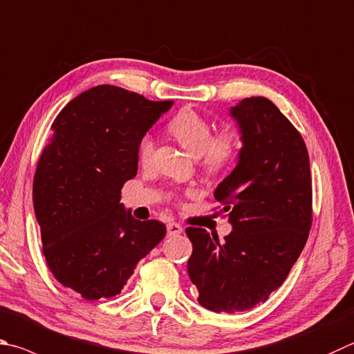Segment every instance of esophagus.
Returning a JSON list of instances; mask_svg holds the SVG:
<instances>
[{"label":"esophagus","instance_id":"1","mask_svg":"<svg viewBox=\"0 0 354 354\" xmlns=\"http://www.w3.org/2000/svg\"><path fill=\"white\" fill-rule=\"evenodd\" d=\"M183 226L181 224L178 223H169L167 224V232H169V235H179L183 232Z\"/></svg>","mask_w":354,"mask_h":354}]
</instances>
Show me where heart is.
<instances>
[{
    "mask_svg": "<svg viewBox=\"0 0 354 354\" xmlns=\"http://www.w3.org/2000/svg\"><path fill=\"white\" fill-rule=\"evenodd\" d=\"M169 133L181 144L190 155L198 156L199 167L209 176L226 173L240 158L243 138L235 128H221L214 131L210 122L203 114L185 108L169 122ZM155 153V139L144 134L138 144V159L147 165ZM189 196L196 195L195 190L185 192Z\"/></svg>",
    "mask_w": 354,
    "mask_h": 354,
    "instance_id": "1",
    "label": "heart"
}]
</instances>
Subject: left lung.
<instances>
[{
    "label": "left lung",
    "instance_id": "1",
    "mask_svg": "<svg viewBox=\"0 0 354 354\" xmlns=\"http://www.w3.org/2000/svg\"><path fill=\"white\" fill-rule=\"evenodd\" d=\"M230 113L244 145L214 196L234 230L223 241L203 227L185 234L198 301L234 314L266 301L297 261L313 224V181L304 138L271 100L244 99Z\"/></svg>",
    "mask_w": 354,
    "mask_h": 354
}]
</instances>
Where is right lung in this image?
Listing matches in <instances>:
<instances>
[{
  "mask_svg": "<svg viewBox=\"0 0 354 354\" xmlns=\"http://www.w3.org/2000/svg\"><path fill=\"white\" fill-rule=\"evenodd\" d=\"M171 100L153 102L114 85L74 97L50 125L34 176L43 255L63 286L86 300L120 294L140 259L165 236L120 201L138 173V144Z\"/></svg>",
  "mask_w": 354,
  "mask_h": 354,
  "instance_id": "right-lung-1",
  "label": "right lung"
}]
</instances>
